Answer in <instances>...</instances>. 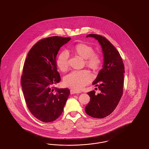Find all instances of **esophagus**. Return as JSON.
I'll use <instances>...</instances> for the list:
<instances>
[{"instance_id":"34e87169","label":"esophagus","mask_w":149,"mask_h":149,"mask_svg":"<svg viewBox=\"0 0 149 149\" xmlns=\"http://www.w3.org/2000/svg\"><path fill=\"white\" fill-rule=\"evenodd\" d=\"M81 93V92L76 91V90H74V89H71V90H70V93H71V94H79V93Z\"/></svg>"}]
</instances>
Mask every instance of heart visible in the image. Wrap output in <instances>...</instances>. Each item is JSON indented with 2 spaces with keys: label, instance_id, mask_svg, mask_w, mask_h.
Masks as SVG:
<instances>
[{
  "label": "heart",
  "instance_id": "b5f03b06",
  "mask_svg": "<svg viewBox=\"0 0 149 149\" xmlns=\"http://www.w3.org/2000/svg\"><path fill=\"white\" fill-rule=\"evenodd\" d=\"M75 52L80 56L85 59L87 66L94 70L99 69L102 64V57L98 54L94 53L92 47L85 43H78L74 47ZM69 53L62 51L56 60L57 66L62 71H66L69 67ZM92 75L88 70H75L67 75L64 79L65 84L74 90H80L92 80Z\"/></svg>",
  "mask_w": 149,
  "mask_h": 149
}]
</instances>
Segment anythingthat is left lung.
I'll return each instance as SVG.
<instances>
[{
  "mask_svg": "<svg viewBox=\"0 0 149 149\" xmlns=\"http://www.w3.org/2000/svg\"><path fill=\"white\" fill-rule=\"evenodd\" d=\"M88 37L98 41L104 59L103 68L92 83L100 93L97 94L93 91L87 93L91 101L85 107V112L94 118H103L113 112L122 97L125 67L119 52L105 37L95 34Z\"/></svg>",
  "mask_w": 149,
  "mask_h": 149,
  "instance_id": "1",
  "label": "left lung"
}]
</instances>
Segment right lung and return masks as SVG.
<instances>
[{
	"label": "right lung",
	"instance_id": "right-lung-1",
	"mask_svg": "<svg viewBox=\"0 0 149 149\" xmlns=\"http://www.w3.org/2000/svg\"><path fill=\"white\" fill-rule=\"evenodd\" d=\"M70 37L53 36L42 39L29 50L21 77L23 95L27 107L43 122L56 120L62 114L70 95L68 88H54L61 78L57 70L56 56Z\"/></svg>",
	"mask_w": 149,
	"mask_h": 149
}]
</instances>
